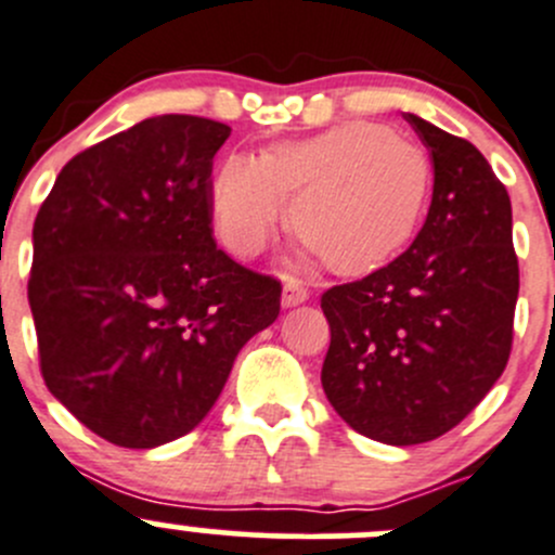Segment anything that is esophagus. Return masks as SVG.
Listing matches in <instances>:
<instances>
[{"mask_svg": "<svg viewBox=\"0 0 555 555\" xmlns=\"http://www.w3.org/2000/svg\"><path fill=\"white\" fill-rule=\"evenodd\" d=\"M307 299H310V291H307V285L299 278L283 280V307H296Z\"/></svg>", "mask_w": 555, "mask_h": 555, "instance_id": "34e87169", "label": "esophagus"}]
</instances>
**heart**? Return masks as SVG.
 Masks as SVG:
<instances>
[{"label":"heart","instance_id":"b5f03b06","mask_svg":"<svg viewBox=\"0 0 555 555\" xmlns=\"http://www.w3.org/2000/svg\"><path fill=\"white\" fill-rule=\"evenodd\" d=\"M431 191L424 147L388 126L348 120L261 153H232L210 183L221 243L240 259L275 237L291 199V229L312 259L356 278L380 270L413 240Z\"/></svg>","mask_w":555,"mask_h":555}]
</instances>
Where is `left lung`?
I'll return each mask as SVG.
<instances>
[{
  "label": "left lung",
  "mask_w": 555,
  "mask_h": 555,
  "mask_svg": "<svg viewBox=\"0 0 555 555\" xmlns=\"http://www.w3.org/2000/svg\"><path fill=\"white\" fill-rule=\"evenodd\" d=\"M404 118L435 167L424 227L391 264L321 296L326 399L350 429L399 448L442 437L491 391L518 301L507 189L472 142Z\"/></svg>",
  "instance_id": "obj_1"
}]
</instances>
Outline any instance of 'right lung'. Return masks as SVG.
Wrapping results in <instances>:
<instances>
[{"label": "right lung", "instance_id": "obj_1", "mask_svg": "<svg viewBox=\"0 0 555 555\" xmlns=\"http://www.w3.org/2000/svg\"><path fill=\"white\" fill-rule=\"evenodd\" d=\"M229 134L199 115L140 120L67 162L35 218L42 377L113 446L189 435L280 312L278 280L212 240V156Z\"/></svg>", "mask_w": 555, "mask_h": 555}]
</instances>
